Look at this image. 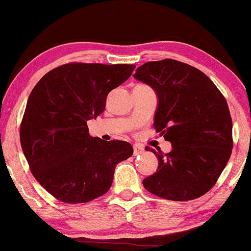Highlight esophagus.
I'll use <instances>...</instances> for the list:
<instances>
[{"mask_svg":"<svg viewBox=\"0 0 251 251\" xmlns=\"http://www.w3.org/2000/svg\"><path fill=\"white\" fill-rule=\"evenodd\" d=\"M143 151H144V149L142 148V146H139V145H133V154H134V155L143 153Z\"/></svg>","mask_w":251,"mask_h":251,"instance_id":"1","label":"esophagus"}]
</instances>
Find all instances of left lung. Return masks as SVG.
I'll return each instance as SVG.
<instances>
[{
    "label": "left lung",
    "instance_id": "obj_1",
    "mask_svg": "<svg viewBox=\"0 0 251 251\" xmlns=\"http://www.w3.org/2000/svg\"><path fill=\"white\" fill-rule=\"evenodd\" d=\"M133 76L154 89L153 126L172 144L166 154L151 150L158 169L143 180L144 188L176 201L205 195L231 155L232 122L226 98L203 72L177 60L146 62Z\"/></svg>",
    "mask_w": 251,
    "mask_h": 251
}]
</instances>
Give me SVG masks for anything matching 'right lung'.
I'll return each mask as SVG.
<instances>
[{"label":"right lung","instance_id":"add662e5","mask_svg":"<svg viewBox=\"0 0 251 251\" xmlns=\"http://www.w3.org/2000/svg\"><path fill=\"white\" fill-rule=\"evenodd\" d=\"M134 65L66 63L48 72L28 98L20 140L35 179L56 200L87 203L108 191L131 144L89 135L87 122L131 76Z\"/></svg>","mask_w":251,"mask_h":251}]
</instances>
